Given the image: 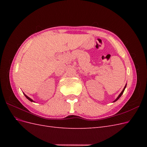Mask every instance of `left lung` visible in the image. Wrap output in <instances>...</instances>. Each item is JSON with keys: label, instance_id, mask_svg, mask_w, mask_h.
<instances>
[{"label": "left lung", "instance_id": "8db88e82", "mask_svg": "<svg viewBox=\"0 0 147 147\" xmlns=\"http://www.w3.org/2000/svg\"><path fill=\"white\" fill-rule=\"evenodd\" d=\"M126 86H124V89H123V91H122V92H121V93H120V94H119V96H118V97H117V99H115V100H114V102H115V101H117V100H118V99H119V97H121V95H122V94H123V92H124V90H125V88H126Z\"/></svg>", "mask_w": 147, "mask_h": 147}]
</instances>
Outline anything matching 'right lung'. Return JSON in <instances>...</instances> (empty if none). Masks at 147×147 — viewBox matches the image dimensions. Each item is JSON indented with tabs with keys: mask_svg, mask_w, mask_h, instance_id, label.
Listing matches in <instances>:
<instances>
[{
	"mask_svg": "<svg viewBox=\"0 0 147 147\" xmlns=\"http://www.w3.org/2000/svg\"><path fill=\"white\" fill-rule=\"evenodd\" d=\"M24 96H26V98H27V99H28V100H29L30 101H31V102H34V101H33V100H32V99H31L30 98H29V97L28 96H26V94H24Z\"/></svg>",
	"mask_w": 147,
	"mask_h": 147,
	"instance_id": "right-lung-1",
	"label": "right lung"
}]
</instances>
